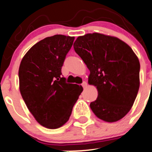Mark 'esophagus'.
<instances>
[{
	"label": "esophagus",
	"instance_id": "obj_1",
	"mask_svg": "<svg viewBox=\"0 0 152 152\" xmlns=\"http://www.w3.org/2000/svg\"><path fill=\"white\" fill-rule=\"evenodd\" d=\"M81 85H82V87H83V88H86V87H87V83L86 81H83V83H82Z\"/></svg>",
	"mask_w": 152,
	"mask_h": 152
}]
</instances>
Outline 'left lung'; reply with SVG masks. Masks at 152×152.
<instances>
[{
	"label": "left lung",
	"instance_id": "obj_1",
	"mask_svg": "<svg viewBox=\"0 0 152 152\" xmlns=\"http://www.w3.org/2000/svg\"><path fill=\"white\" fill-rule=\"evenodd\" d=\"M74 49L90 70L89 83L98 90L90 105L93 113L106 122L123 118L140 88V61L131 47L117 37L93 33L77 37Z\"/></svg>",
	"mask_w": 152,
	"mask_h": 152
}]
</instances>
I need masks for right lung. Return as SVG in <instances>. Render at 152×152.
Wrapping results in <instances>:
<instances>
[{
	"instance_id": "add662e5",
	"label": "right lung",
	"mask_w": 152,
	"mask_h": 152,
	"mask_svg": "<svg viewBox=\"0 0 152 152\" xmlns=\"http://www.w3.org/2000/svg\"><path fill=\"white\" fill-rule=\"evenodd\" d=\"M75 37L56 34L34 44L21 61L19 90L37 122L49 129L65 124L83 91L77 84L66 83L62 67Z\"/></svg>"
}]
</instances>
